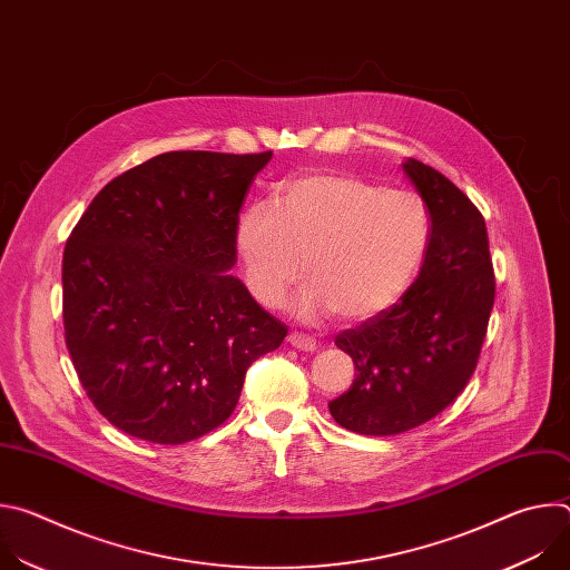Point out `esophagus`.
Returning a JSON list of instances; mask_svg holds the SVG:
<instances>
[{"instance_id":"34e87169","label":"esophagus","mask_w":570,"mask_h":570,"mask_svg":"<svg viewBox=\"0 0 570 570\" xmlns=\"http://www.w3.org/2000/svg\"><path fill=\"white\" fill-rule=\"evenodd\" d=\"M288 343L302 352H313L317 347V341L313 336H306L302 332H291L288 334Z\"/></svg>"}]
</instances>
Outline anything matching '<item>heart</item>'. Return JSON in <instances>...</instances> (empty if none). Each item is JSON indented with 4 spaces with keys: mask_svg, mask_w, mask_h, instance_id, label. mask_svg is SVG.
Returning a JSON list of instances; mask_svg holds the SVG:
<instances>
[{
    "mask_svg": "<svg viewBox=\"0 0 570 570\" xmlns=\"http://www.w3.org/2000/svg\"><path fill=\"white\" fill-rule=\"evenodd\" d=\"M426 200L405 189L345 176L313 174L286 180L268 200L250 205L236 225V250L248 286L279 306L302 277V317L334 311L363 320L390 308L413 284L431 243Z\"/></svg>",
    "mask_w": 570,
    "mask_h": 570,
    "instance_id": "obj_1",
    "label": "heart"
}]
</instances>
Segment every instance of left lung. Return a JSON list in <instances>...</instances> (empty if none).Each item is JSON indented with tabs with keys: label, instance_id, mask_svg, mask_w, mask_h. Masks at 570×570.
Here are the masks:
<instances>
[{
	"label": "left lung",
	"instance_id": "obj_1",
	"mask_svg": "<svg viewBox=\"0 0 570 570\" xmlns=\"http://www.w3.org/2000/svg\"><path fill=\"white\" fill-rule=\"evenodd\" d=\"M431 212V243L399 302L336 336L356 367L330 401L332 417L361 435H399L440 415L475 372L497 282L484 218L440 171L403 165Z\"/></svg>",
	"mask_w": 570,
	"mask_h": 570
}]
</instances>
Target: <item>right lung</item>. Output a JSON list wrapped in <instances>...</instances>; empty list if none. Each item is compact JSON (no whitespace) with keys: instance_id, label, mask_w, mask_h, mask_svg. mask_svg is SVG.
Instances as JSON below:
<instances>
[{"instance_id":"1","label":"right lung","mask_w":570,"mask_h":570,"mask_svg":"<svg viewBox=\"0 0 570 570\" xmlns=\"http://www.w3.org/2000/svg\"><path fill=\"white\" fill-rule=\"evenodd\" d=\"M273 150H174L110 180L62 255L65 345L119 431L185 444L236 409L250 363L288 330L236 264L238 212Z\"/></svg>"}]
</instances>
